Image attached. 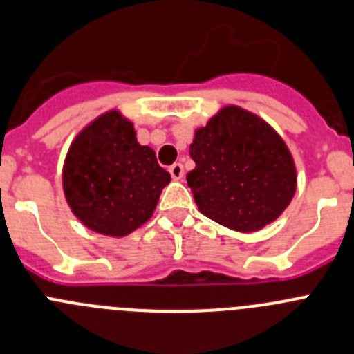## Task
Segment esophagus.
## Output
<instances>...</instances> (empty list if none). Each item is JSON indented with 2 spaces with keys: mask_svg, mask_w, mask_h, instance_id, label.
<instances>
[{
  "mask_svg": "<svg viewBox=\"0 0 354 354\" xmlns=\"http://www.w3.org/2000/svg\"><path fill=\"white\" fill-rule=\"evenodd\" d=\"M169 173L171 176L174 178V180H181L185 174V169H183V164H180V162H174L173 166L169 167Z\"/></svg>",
  "mask_w": 354,
  "mask_h": 354,
  "instance_id": "34e87169",
  "label": "esophagus"
}]
</instances>
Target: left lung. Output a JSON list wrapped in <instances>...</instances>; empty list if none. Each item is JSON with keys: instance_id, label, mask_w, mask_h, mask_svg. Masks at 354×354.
<instances>
[{"instance_id": "left-lung-1", "label": "left lung", "mask_w": 354, "mask_h": 354, "mask_svg": "<svg viewBox=\"0 0 354 354\" xmlns=\"http://www.w3.org/2000/svg\"><path fill=\"white\" fill-rule=\"evenodd\" d=\"M187 174L204 216L239 232H255L285 211L297 188L285 141L257 115L223 108L190 145Z\"/></svg>"}]
</instances>
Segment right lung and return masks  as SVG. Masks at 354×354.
<instances>
[{"label":"right lung","mask_w":354,"mask_h":354,"mask_svg":"<svg viewBox=\"0 0 354 354\" xmlns=\"http://www.w3.org/2000/svg\"><path fill=\"white\" fill-rule=\"evenodd\" d=\"M171 181L155 151L141 147L118 111L101 115L73 141L62 171L66 201L77 218L104 236H127L153 214Z\"/></svg>","instance_id":"right-lung-1"}]
</instances>
